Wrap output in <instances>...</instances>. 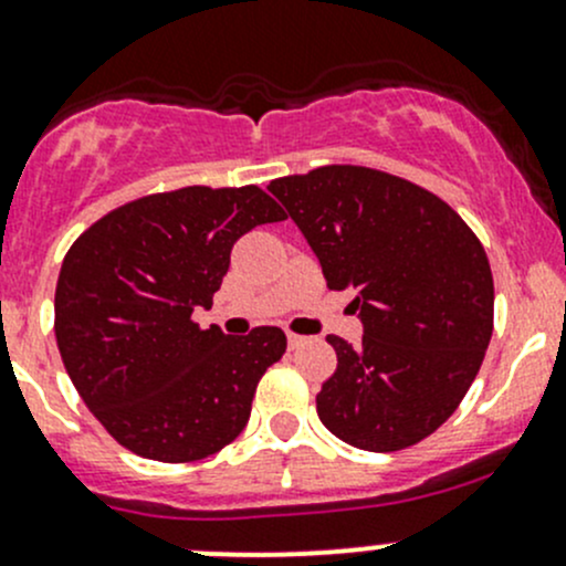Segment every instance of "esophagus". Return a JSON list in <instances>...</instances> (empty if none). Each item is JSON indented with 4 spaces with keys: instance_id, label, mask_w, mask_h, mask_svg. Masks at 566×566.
<instances>
[{
    "instance_id": "1",
    "label": "esophagus",
    "mask_w": 566,
    "mask_h": 566,
    "mask_svg": "<svg viewBox=\"0 0 566 566\" xmlns=\"http://www.w3.org/2000/svg\"><path fill=\"white\" fill-rule=\"evenodd\" d=\"M287 342H290V350H295V347H301L304 345V336H298V334H287Z\"/></svg>"
}]
</instances>
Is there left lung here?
I'll return each mask as SVG.
<instances>
[{
    "label": "left lung",
    "instance_id": "1",
    "mask_svg": "<svg viewBox=\"0 0 566 566\" xmlns=\"http://www.w3.org/2000/svg\"><path fill=\"white\" fill-rule=\"evenodd\" d=\"M323 265L353 290L356 347L325 336L336 373L317 416L339 441L399 452L438 430L471 389L493 336V273L471 227L427 188L353 164L271 180Z\"/></svg>",
    "mask_w": 566,
    "mask_h": 566
}]
</instances>
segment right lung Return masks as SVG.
<instances>
[{
  "label": "right lung",
  "mask_w": 566,
  "mask_h": 566,
  "mask_svg": "<svg viewBox=\"0 0 566 566\" xmlns=\"http://www.w3.org/2000/svg\"><path fill=\"white\" fill-rule=\"evenodd\" d=\"M287 219L262 188L188 186L134 199L84 230L62 260L54 334L62 364L108 436L139 458L193 462L247 427L256 384L287 350L282 328H199L230 251Z\"/></svg>",
  "instance_id": "right-lung-1"
}]
</instances>
